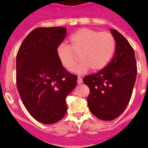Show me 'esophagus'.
<instances>
[{
	"instance_id": "obj_1",
	"label": "esophagus",
	"mask_w": 148,
	"mask_h": 148,
	"mask_svg": "<svg viewBox=\"0 0 148 148\" xmlns=\"http://www.w3.org/2000/svg\"><path fill=\"white\" fill-rule=\"evenodd\" d=\"M83 82V80H82V78H81L80 76L78 77V81H77V83H78V84H81Z\"/></svg>"
}]
</instances>
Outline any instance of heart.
Segmentation results:
<instances>
[{
    "label": "heart",
    "instance_id": "obj_1",
    "mask_svg": "<svg viewBox=\"0 0 148 148\" xmlns=\"http://www.w3.org/2000/svg\"><path fill=\"white\" fill-rule=\"evenodd\" d=\"M70 46L61 44L57 48V56L62 66L73 71L79 60L82 61L76 72L84 73L90 69L93 72L102 70L113 57L116 40L110 32H99L82 28L70 36Z\"/></svg>",
    "mask_w": 148,
    "mask_h": 148
}]
</instances>
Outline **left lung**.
Here are the masks:
<instances>
[{"mask_svg": "<svg viewBox=\"0 0 148 148\" xmlns=\"http://www.w3.org/2000/svg\"><path fill=\"white\" fill-rule=\"evenodd\" d=\"M116 40L113 59L97 73L84 76L90 88L89 108L98 119L112 121L126 109L131 98L137 75L136 61L133 47L121 33L111 29Z\"/></svg>", "mask_w": 148, "mask_h": 148, "instance_id": "1", "label": "left lung"}]
</instances>
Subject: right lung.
<instances>
[{"label": "right lung", "instance_id": "obj_1", "mask_svg": "<svg viewBox=\"0 0 148 148\" xmlns=\"http://www.w3.org/2000/svg\"><path fill=\"white\" fill-rule=\"evenodd\" d=\"M66 34L64 27H38L23 40L16 56V84L23 105L45 125L66 114V98L75 87V75L60 62L57 48Z\"/></svg>", "mask_w": 148, "mask_h": 148}]
</instances>
